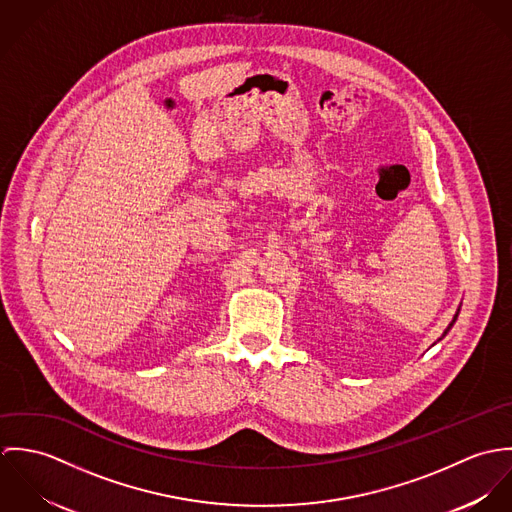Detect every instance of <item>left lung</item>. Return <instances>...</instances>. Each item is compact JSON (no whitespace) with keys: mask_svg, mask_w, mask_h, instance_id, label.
Masks as SVG:
<instances>
[{"mask_svg":"<svg viewBox=\"0 0 512 512\" xmlns=\"http://www.w3.org/2000/svg\"><path fill=\"white\" fill-rule=\"evenodd\" d=\"M453 321H455V317H453ZM453 321H451V325H453ZM451 325H449V327H451ZM449 327H447V329H445V333H447V331H449ZM445 333H443V335H445Z\"/></svg>","mask_w":512,"mask_h":512,"instance_id":"8db88e82","label":"left lung"}]
</instances>
